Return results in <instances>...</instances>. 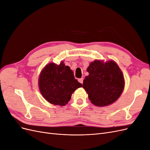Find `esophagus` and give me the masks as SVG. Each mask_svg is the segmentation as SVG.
<instances>
[{
    "mask_svg": "<svg viewBox=\"0 0 150 150\" xmlns=\"http://www.w3.org/2000/svg\"><path fill=\"white\" fill-rule=\"evenodd\" d=\"M83 80H84V79H83V78H80V79H79L78 81H79V82L80 83L83 84Z\"/></svg>",
    "mask_w": 150,
    "mask_h": 150,
    "instance_id": "34e87169",
    "label": "esophagus"
}]
</instances>
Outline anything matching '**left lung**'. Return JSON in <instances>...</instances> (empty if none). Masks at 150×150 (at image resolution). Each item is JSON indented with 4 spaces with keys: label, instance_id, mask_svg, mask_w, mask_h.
Returning a JSON list of instances; mask_svg holds the SVG:
<instances>
[{
    "label": "left lung",
    "instance_id": "obj_1",
    "mask_svg": "<svg viewBox=\"0 0 150 150\" xmlns=\"http://www.w3.org/2000/svg\"><path fill=\"white\" fill-rule=\"evenodd\" d=\"M89 75L83 81V88L89 100L97 106H105L115 102L125 86L124 76L114 61L95 60L87 69Z\"/></svg>",
    "mask_w": 150,
    "mask_h": 150
}]
</instances>
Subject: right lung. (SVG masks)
Masks as SVG:
<instances>
[{
	"instance_id": "obj_1",
	"label": "right lung",
	"mask_w": 150,
	"mask_h": 150,
	"mask_svg": "<svg viewBox=\"0 0 150 150\" xmlns=\"http://www.w3.org/2000/svg\"><path fill=\"white\" fill-rule=\"evenodd\" d=\"M40 91L50 103L64 106L74 91L82 87L75 79L70 67L62 62L59 65L50 63L45 67L39 78Z\"/></svg>"
}]
</instances>
